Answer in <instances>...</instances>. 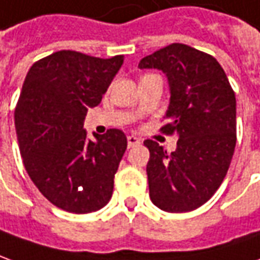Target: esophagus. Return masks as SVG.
Here are the masks:
<instances>
[{"label":"esophagus","instance_id":"1","mask_svg":"<svg viewBox=\"0 0 260 260\" xmlns=\"http://www.w3.org/2000/svg\"><path fill=\"white\" fill-rule=\"evenodd\" d=\"M141 144V139L137 138L135 135H129L128 137V148H132V146H135V145Z\"/></svg>","mask_w":260,"mask_h":260}]
</instances>
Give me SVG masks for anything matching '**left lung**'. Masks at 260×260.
I'll return each mask as SVG.
<instances>
[{
    "instance_id": "left-lung-1",
    "label": "left lung",
    "mask_w": 260,
    "mask_h": 260,
    "mask_svg": "<svg viewBox=\"0 0 260 260\" xmlns=\"http://www.w3.org/2000/svg\"><path fill=\"white\" fill-rule=\"evenodd\" d=\"M139 68L167 74L171 104L160 132L178 135L168 152L146 139L149 197L159 209L190 212L208 202L223 182L236 145V98L220 63L209 54L175 42L155 51Z\"/></svg>"
}]
</instances>
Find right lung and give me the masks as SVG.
<instances>
[{"instance_id": "right-lung-1", "label": "right lung", "mask_w": 260, "mask_h": 260, "mask_svg": "<svg viewBox=\"0 0 260 260\" xmlns=\"http://www.w3.org/2000/svg\"><path fill=\"white\" fill-rule=\"evenodd\" d=\"M123 62L63 49L34 62L15 107L21 156L31 181L52 205L71 213L109 202L126 149L121 129L86 137L88 108L96 107Z\"/></svg>"}]
</instances>
